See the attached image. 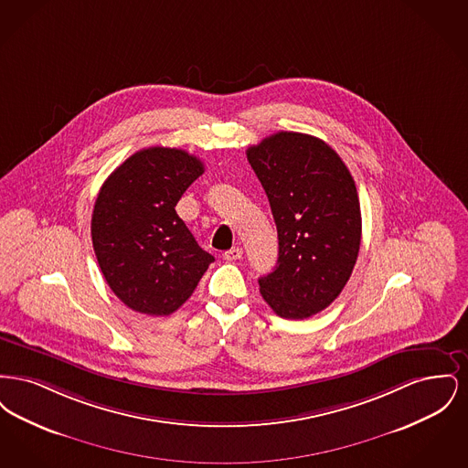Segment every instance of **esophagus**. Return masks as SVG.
Wrapping results in <instances>:
<instances>
[{"mask_svg": "<svg viewBox=\"0 0 468 468\" xmlns=\"http://www.w3.org/2000/svg\"><path fill=\"white\" fill-rule=\"evenodd\" d=\"M242 254H244V250H242L240 247H233V249H229V250L224 252L223 258L224 260H228V261H237V260L242 258Z\"/></svg>", "mask_w": 468, "mask_h": 468, "instance_id": "esophagus-1", "label": "esophagus"}]
</instances>
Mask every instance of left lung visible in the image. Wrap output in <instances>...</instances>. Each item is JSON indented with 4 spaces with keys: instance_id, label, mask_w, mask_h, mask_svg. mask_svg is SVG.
<instances>
[{
    "instance_id": "left-lung-1",
    "label": "left lung",
    "mask_w": 468,
    "mask_h": 468,
    "mask_svg": "<svg viewBox=\"0 0 468 468\" xmlns=\"http://www.w3.org/2000/svg\"><path fill=\"white\" fill-rule=\"evenodd\" d=\"M277 226L279 258L261 277L271 311L307 319L347 284L361 242L356 184L334 149L312 134L279 132L247 149Z\"/></svg>"
}]
</instances>
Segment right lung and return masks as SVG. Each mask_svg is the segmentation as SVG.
Instances as JSON below:
<instances>
[{"label":"right lung","mask_w":468,"mask_h":468,"mask_svg":"<svg viewBox=\"0 0 468 468\" xmlns=\"http://www.w3.org/2000/svg\"><path fill=\"white\" fill-rule=\"evenodd\" d=\"M201 174L198 157L149 147L103 182L90 219L92 247L107 284L132 311L170 315L214 261L176 212Z\"/></svg>","instance_id":"right-lung-1"}]
</instances>
